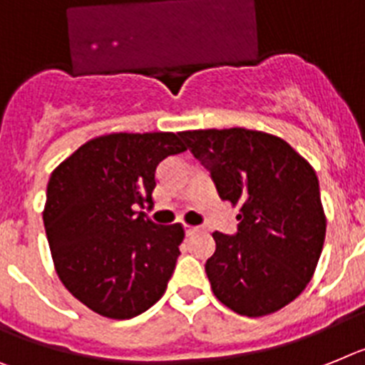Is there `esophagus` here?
I'll list each match as a JSON object with an SVG mask.
<instances>
[{
	"label": "esophagus",
	"mask_w": 365,
	"mask_h": 365,
	"mask_svg": "<svg viewBox=\"0 0 365 365\" xmlns=\"http://www.w3.org/2000/svg\"><path fill=\"white\" fill-rule=\"evenodd\" d=\"M202 226H189V225H185V234L187 235H192V234H198V232H202Z\"/></svg>",
	"instance_id": "obj_1"
}]
</instances>
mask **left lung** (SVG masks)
I'll return each instance as SVG.
<instances>
[{"label":"left lung","instance_id":"8db88e82","mask_svg":"<svg viewBox=\"0 0 365 365\" xmlns=\"http://www.w3.org/2000/svg\"><path fill=\"white\" fill-rule=\"evenodd\" d=\"M211 173L219 197L240 207L237 234L213 232L206 262L213 295L247 317L295 301L314 277L327 215L315 170L286 140L245 128L180 133Z\"/></svg>","mask_w":365,"mask_h":365}]
</instances>
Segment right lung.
<instances>
[{
  "label": "right lung",
  "mask_w": 365,
  "mask_h": 365,
  "mask_svg": "<svg viewBox=\"0 0 365 365\" xmlns=\"http://www.w3.org/2000/svg\"><path fill=\"white\" fill-rule=\"evenodd\" d=\"M178 133H107L55 167L42 211L55 271L79 302L109 319H131L163 297L185 232L159 226L155 168L185 152Z\"/></svg>",
  "instance_id": "1"
}]
</instances>
